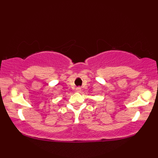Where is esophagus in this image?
Returning <instances> with one entry per match:
<instances>
[{
  "label": "esophagus",
  "mask_w": 158,
  "mask_h": 158,
  "mask_svg": "<svg viewBox=\"0 0 158 158\" xmlns=\"http://www.w3.org/2000/svg\"><path fill=\"white\" fill-rule=\"evenodd\" d=\"M81 88H80V87H78V88H76V91L77 92H81Z\"/></svg>",
  "instance_id": "1"
}]
</instances>
